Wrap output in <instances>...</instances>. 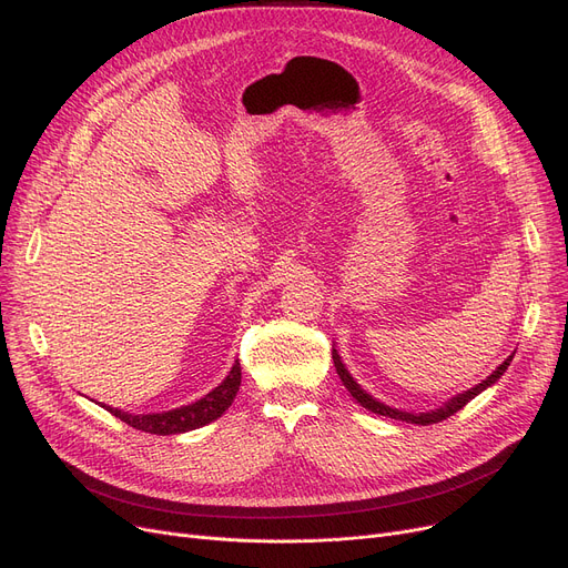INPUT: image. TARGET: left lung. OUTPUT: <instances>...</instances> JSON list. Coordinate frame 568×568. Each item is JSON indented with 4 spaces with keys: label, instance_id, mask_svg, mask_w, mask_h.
I'll use <instances>...</instances> for the list:
<instances>
[{
    "label": "left lung",
    "instance_id": "left-lung-1",
    "mask_svg": "<svg viewBox=\"0 0 568 568\" xmlns=\"http://www.w3.org/2000/svg\"><path fill=\"white\" fill-rule=\"evenodd\" d=\"M514 354H516V352H514ZM514 354L506 356V359H504L486 379H481L479 384L471 386V389H467V392H463V394H456L454 398H449L444 405H439V407H435V409H428V412H405V409H398V407H392V405H384L382 400L373 398L366 389H362V384L356 382V379L349 375V371L345 368V364H343V359H341V354H338L336 349L332 352L336 373H338L341 382L345 384V389L352 394V398H354L356 403H359V405L366 407V409H371L373 414L389 416V419H396V422L419 424V426H428V424H437V422L449 419L452 414H456L458 409H463L471 398H476L481 392H486L488 386H493V384L506 373V368H509V364H511V359H514Z\"/></svg>",
    "mask_w": 568,
    "mask_h": 568
}]
</instances>
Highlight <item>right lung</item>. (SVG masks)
Instances as JSON below:
<instances>
[{
  "label": "right lung",
  "instance_id": "1",
  "mask_svg": "<svg viewBox=\"0 0 568 568\" xmlns=\"http://www.w3.org/2000/svg\"><path fill=\"white\" fill-rule=\"evenodd\" d=\"M239 386H242V366H239V362H234L232 371L216 386V389H212L204 398L191 405H182L168 412H152V414H131L110 405H103V407L135 430H144L152 435H179V433H189L216 422L219 416L232 405Z\"/></svg>",
  "mask_w": 568,
  "mask_h": 568
}]
</instances>
